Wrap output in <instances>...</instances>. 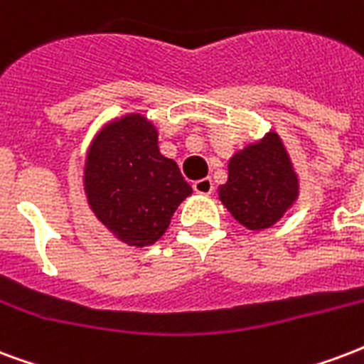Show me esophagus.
<instances>
[{"instance_id": "1", "label": "esophagus", "mask_w": 364, "mask_h": 364, "mask_svg": "<svg viewBox=\"0 0 364 364\" xmlns=\"http://www.w3.org/2000/svg\"><path fill=\"white\" fill-rule=\"evenodd\" d=\"M193 192L203 193V196H209L213 192V180L211 178H199L192 184Z\"/></svg>"}]
</instances>
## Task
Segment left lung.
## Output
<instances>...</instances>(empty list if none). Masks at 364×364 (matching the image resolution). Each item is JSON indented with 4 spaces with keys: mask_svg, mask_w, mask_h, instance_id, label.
<instances>
[{
    "mask_svg": "<svg viewBox=\"0 0 364 364\" xmlns=\"http://www.w3.org/2000/svg\"><path fill=\"white\" fill-rule=\"evenodd\" d=\"M218 198L237 223L264 230L278 223L297 198V176L278 134L237 151Z\"/></svg>",
    "mask_w": 364,
    "mask_h": 364,
    "instance_id": "1",
    "label": "left lung"
}]
</instances>
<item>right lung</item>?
Returning a JSON list of instances; mask_svg holds the SVG:
<instances>
[{
    "mask_svg": "<svg viewBox=\"0 0 364 364\" xmlns=\"http://www.w3.org/2000/svg\"><path fill=\"white\" fill-rule=\"evenodd\" d=\"M84 188L95 217L136 247L151 245L171 224L192 186L157 147V130L141 114L103 128L90 147Z\"/></svg>",
    "mask_w": 364,
    "mask_h": 364,
    "instance_id": "1",
    "label": "right lung"
}]
</instances>
